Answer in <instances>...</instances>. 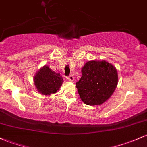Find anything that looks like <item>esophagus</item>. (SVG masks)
Returning <instances> with one entry per match:
<instances>
[{"instance_id": "obj_1", "label": "esophagus", "mask_w": 147, "mask_h": 147, "mask_svg": "<svg viewBox=\"0 0 147 147\" xmlns=\"http://www.w3.org/2000/svg\"><path fill=\"white\" fill-rule=\"evenodd\" d=\"M67 80H68V81H70V82H72L74 80V76L73 75H70V76H68V77H67Z\"/></svg>"}]
</instances>
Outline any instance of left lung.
<instances>
[{
	"mask_svg": "<svg viewBox=\"0 0 147 147\" xmlns=\"http://www.w3.org/2000/svg\"><path fill=\"white\" fill-rule=\"evenodd\" d=\"M117 84L115 67L105 61H90L82 67L81 79L77 82L76 86L85 104L98 105L110 98Z\"/></svg>",
	"mask_w": 147,
	"mask_h": 147,
	"instance_id": "8db88e82",
	"label": "left lung"
}]
</instances>
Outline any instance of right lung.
Listing matches in <instances>:
<instances>
[{"instance_id":"obj_1","label":"right lung","mask_w":147,"mask_h":147,"mask_svg":"<svg viewBox=\"0 0 147 147\" xmlns=\"http://www.w3.org/2000/svg\"><path fill=\"white\" fill-rule=\"evenodd\" d=\"M60 74L53 72L48 66H44L34 77V83L37 89L42 95H51L59 91L63 83Z\"/></svg>"}]
</instances>
